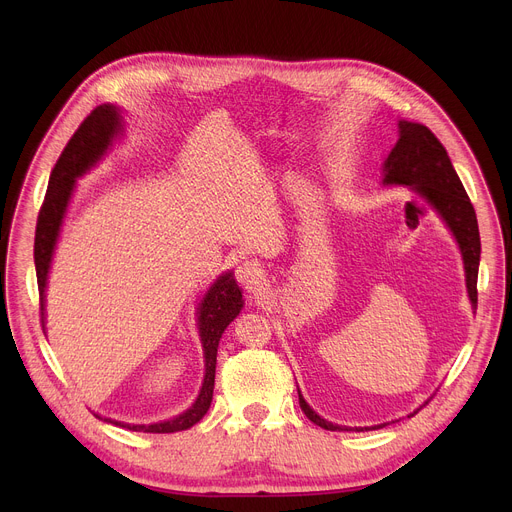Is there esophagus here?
I'll list each match as a JSON object with an SVG mask.
<instances>
[{
	"label": "esophagus",
	"instance_id": "34e87169",
	"mask_svg": "<svg viewBox=\"0 0 512 512\" xmlns=\"http://www.w3.org/2000/svg\"><path fill=\"white\" fill-rule=\"evenodd\" d=\"M235 275H237L239 283L245 285L249 291H257L259 285H261V281H263V269H261V265H259L257 261H253V259H247V261L239 263Z\"/></svg>",
	"mask_w": 512,
	"mask_h": 512
}]
</instances>
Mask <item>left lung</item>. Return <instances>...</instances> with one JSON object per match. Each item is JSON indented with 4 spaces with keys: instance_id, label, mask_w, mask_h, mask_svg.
<instances>
[{
    "instance_id": "1",
    "label": "left lung",
    "mask_w": 512,
    "mask_h": 512,
    "mask_svg": "<svg viewBox=\"0 0 512 512\" xmlns=\"http://www.w3.org/2000/svg\"><path fill=\"white\" fill-rule=\"evenodd\" d=\"M383 184H399L411 186L417 194H421L446 221L450 231L454 233L466 269V287L472 306L478 304V265H480V233L474 206L450 162V156L444 145L440 143L425 125L399 121V139L391 150L389 158L383 166ZM300 407L310 421L316 425L342 431L348 427L330 423L322 419L302 397L300 389ZM387 423L373 427H356V429H379Z\"/></svg>"
}]
</instances>
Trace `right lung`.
<instances>
[{
	"mask_svg": "<svg viewBox=\"0 0 512 512\" xmlns=\"http://www.w3.org/2000/svg\"><path fill=\"white\" fill-rule=\"evenodd\" d=\"M123 131L121 113L115 105H99L91 111V115L79 125L62 150L54 170L50 172L48 190L38 214L36 223V239H34V263H36V277H38V291H40V314L44 324V291L46 279L54 255V247L60 235L62 218L66 214V206L70 202L72 190H75L77 178L87 174L111 148L115 137ZM243 308V294L233 277V273H225L218 277L204 298L198 304V334L204 350V381L202 389L192 403L190 409L180 413L174 419L152 423V425H131L121 423L115 419H107L115 425L143 431V433H174L192 427L198 423L210 407L212 389H214V371H216V348L221 340L225 328L239 316ZM99 417V415H97Z\"/></svg>",
	"mask_w": 512,
	"mask_h": 512,
	"instance_id": "1",
	"label": "right lung"
}]
</instances>
